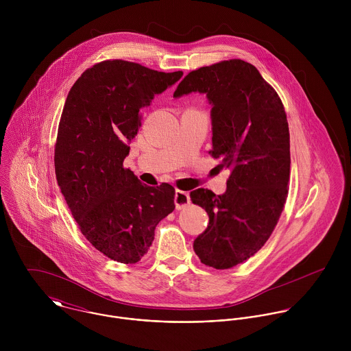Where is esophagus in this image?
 <instances>
[{"mask_svg": "<svg viewBox=\"0 0 351 351\" xmlns=\"http://www.w3.org/2000/svg\"><path fill=\"white\" fill-rule=\"evenodd\" d=\"M174 202H176V206L177 209H182L184 206L189 205L191 204V197H189V193L188 192H184V191H176V196H174Z\"/></svg>", "mask_w": 351, "mask_h": 351, "instance_id": "1", "label": "esophagus"}]
</instances>
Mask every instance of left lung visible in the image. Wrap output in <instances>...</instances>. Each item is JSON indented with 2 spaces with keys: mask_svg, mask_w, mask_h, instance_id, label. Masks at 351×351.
Masks as SVG:
<instances>
[{
  "mask_svg": "<svg viewBox=\"0 0 351 351\" xmlns=\"http://www.w3.org/2000/svg\"><path fill=\"white\" fill-rule=\"evenodd\" d=\"M199 92L212 105V150L231 170L227 191L191 192L209 216L193 243L201 262L230 269L252 256L271 235L288 196L289 127L277 92L255 66L231 59L191 71L174 97Z\"/></svg>",
  "mask_w": 351,
  "mask_h": 351,
  "instance_id": "obj_1",
  "label": "left lung"
}]
</instances>
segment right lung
Here are the masks:
<instances>
[{"instance_id": "right-lung-1", "label": "right lung", "mask_w": 351, "mask_h": 351, "mask_svg": "<svg viewBox=\"0 0 351 351\" xmlns=\"http://www.w3.org/2000/svg\"><path fill=\"white\" fill-rule=\"evenodd\" d=\"M182 74L104 60L82 73L64 102L53 156L56 181L81 232L113 261H141L156 224L176 208L171 185L147 186L123 162L141 127V109Z\"/></svg>"}]
</instances>
